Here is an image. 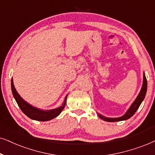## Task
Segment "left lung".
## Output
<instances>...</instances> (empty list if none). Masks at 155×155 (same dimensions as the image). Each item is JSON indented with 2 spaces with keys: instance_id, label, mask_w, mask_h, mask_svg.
Instances as JSON below:
<instances>
[{
  "instance_id": "left-lung-1",
  "label": "left lung",
  "mask_w": 155,
  "mask_h": 155,
  "mask_svg": "<svg viewBox=\"0 0 155 155\" xmlns=\"http://www.w3.org/2000/svg\"><path fill=\"white\" fill-rule=\"evenodd\" d=\"M147 79H146L145 74H143V84H142V86L140 91L139 95H138L137 98L135 99V101L133 102V104H132L130 108L128 109V110L127 111L126 113L122 117H116V118H109V117H106L103 116L101 115H98V116L101 117L102 120H104L105 121H108V122H117V121H121V120H125L129 119L130 117H131L133 115L135 114L136 111L139 108L140 104L142 102V101L145 98L146 92H147Z\"/></svg>"
}]
</instances>
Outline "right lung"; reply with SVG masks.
Here are the masks:
<instances>
[{
  "label": "right lung",
  "mask_w": 155,
  "mask_h": 155,
  "mask_svg": "<svg viewBox=\"0 0 155 155\" xmlns=\"http://www.w3.org/2000/svg\"><path fill=\"white\" fill-rule=\"evenodd\" d=\"M11 89L14 98H15L16 102H17L20 108L21 109V110L27 116L32 120H35L47 121L49 120L54 118L55 117L58 116L59 113L64 108L66 102H67V96L65 97L63 105L59 107V108L53 109V110H40V109L35 108V107H33L32 106L28 104V103L25 101L20 96V95L16 91L15 86H14L13 79L11 80Z\"/></svg>",
  "instance_id": "right-lung-1"
}]
</instances>
